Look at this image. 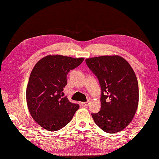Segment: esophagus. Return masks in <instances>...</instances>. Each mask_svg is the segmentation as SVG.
<instances>
[{"label":"esophagus","mask_w":159,"mask_h":159,"mask_svg":"<svg viewBox=\"0 0 159 159\" xmlns=\"http://www.w3.org/2000/svg\"><path fill=\"white\" fill-rule=\"evenodd\" d=\"M88 102H81V106L83 107H87L88 106Z\"/></svg>","instance_id":"1"}]
</instances>
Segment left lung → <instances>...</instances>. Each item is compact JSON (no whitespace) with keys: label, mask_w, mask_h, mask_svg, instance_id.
Listing matches in <instances>:
<instances>
[{"label":"left lung","mask_w":159,"mask_h":159,"mask_svg":"<svg viewBox=\"0 0 159 159\" xmlns=\"http://www.w3.org/2000/svg\"><path fill=\"white\" fill-rule=\"evenodd\" d=\"M85 63L101 88V109L92 114L94 122L106 132L121 131L130 123L138 108L139 85L134 71L118 55L89 58Z\"/></svg>","instance_id":"8db88e82"}]
</instances>
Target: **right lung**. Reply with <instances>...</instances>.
I'll use <instances>...</instances> for the list:
<instances>
[{"mask_svg": "<svg viewBox=\"0 0 159 159\" xmlns=\"http://www.w3.org/2000/svg\"><path fill=\"white\" fill-rule=\"evenodd\" d=\"M84 59L48 55L33 67L27 87V103L33 118L45 129H61L79 109V104L70 102L61 94L67 84V74L78 67Z\"/></svg>", "mask_w": 159, "mask_h": 159, "instance_id": "add662e5", "label": "right lung"}]
</instances>
